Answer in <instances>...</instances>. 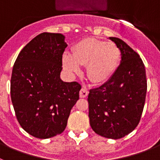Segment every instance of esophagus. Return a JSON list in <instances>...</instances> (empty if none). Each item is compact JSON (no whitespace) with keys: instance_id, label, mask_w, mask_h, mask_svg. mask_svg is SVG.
I'll list each match as a JSON object with an SVG mask.
<instances>
[{"instance_id":"34e87169","label":"esophagus","mask_w":160,"mask_h":160,"mask_svg":"<svg viewBox=\"0 0 160 160\" xmlns=\"http://www.w3.org/2000/svg\"><path fill=\"white\" fill-rule=\"evenodd\" d=\"M88 94V90L85 87H83L80 91V97L82 98H86Z\"/></svg>"}]
</instances>
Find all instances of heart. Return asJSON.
I'll use <instances>...</instances> for the list:
<instances>
[{
  "label": "heart",
  "mask_w": 160,
  "mask_h": 160,
  "mask_svg": "<svg viewBox=\"0 0 160 160\" xmlns=\"http://www.w3.org/2000/svg\"><path fill=\"white\" fill-rule=\"evenodd\" d=\"M121 53L114 42L84 39L74 45L72 55L62 57L63 68L68 72L79 73L80 65H86L87 76L95 84H102L110 80L117 71Z\"/></svg>",
  "instance_id": "1"
}]
</instances>
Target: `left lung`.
Instances as JSON below:
<instances>
[{
	"mask_svg": "<svg viewBox=\"0 0 160 160\" xmlns=\"http://www.w3.org/2000/svg\"><path fill=\"white\" fill-rule=\"evenodd\" d=\"M121 53L117 71L99 88L89 90L88 117L100 136L119 139L132 132L140 122L147 83L143 62L137 52L116 37H110Z\"/></svg>",
	"mask_w": 160,
	"mask_h": 160,
	"instance_id": "8db88e82",
	"label": "left lung"
}]
</instances>
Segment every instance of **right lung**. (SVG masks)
Here are the masks:
<instances>
[{"instance_id":"obj_1","label":"right lung","mask_w":160,"mask_h":160,"mask_svg":"<svg viewBox=\"0 0 160 160\" xmlns=\"http://www.w3.org/2000/svg\"><path fill=\"white\" fill-rule=\"evenodd\" d=\"M60 33L43 32L24 46L14 64L10 95L18 123L40 139L62 133L81 85L60 79L68 45Z\"/></svg>"}]
</instances>
